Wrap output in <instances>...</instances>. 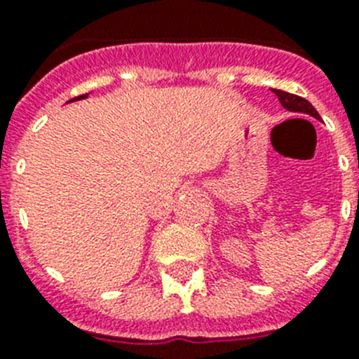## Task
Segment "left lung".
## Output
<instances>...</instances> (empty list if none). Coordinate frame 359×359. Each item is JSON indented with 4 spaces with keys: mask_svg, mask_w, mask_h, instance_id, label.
I'll return each instance as SVG.
<instances>
[{
    "mask_svg": "<svg viewBox=\"0 0 359 359\" xmlns=\"http://www.w3.org/2000/svg\"><path fill=\"white\" fill-rule=\"evenodd\" d=\"M275 95L278 97V100H280L282 107L287 111H293V113H304V115H309L313 116V118H320L318 111L313 107V104L309 102V100H306V98L298 97V95H293V93H287V91H282V90H273Z\"/></svg>",
    "mask_w": 359,
    "mask_h": 359,
    "instance_id": "left-lung-1",
    "label": "left lung"
}]
</instances>
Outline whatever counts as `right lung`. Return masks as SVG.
<instances>
[{
  "mask_svg": "<svg viewBox=\"0 0 359 359\" xmlns=\"http://www.w3.org/2000/svg\"><path fill=\"white\" fill-rule=\"evenodd\" d=\"M82 98H88V93H86V95H81V97L72 98V100H68V102H75V100H82Z\"/></svg>",
  "mask_w": 359,
  "mask_h": 359,
  "instance_id": "obj_1",
  "label": "right lung"
}]
</instances>
